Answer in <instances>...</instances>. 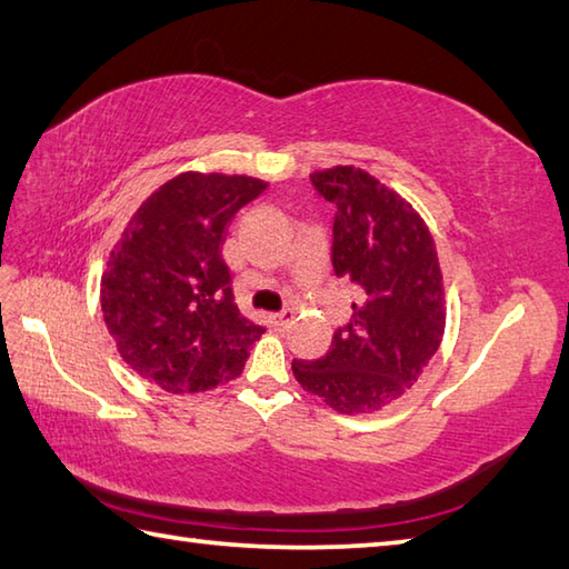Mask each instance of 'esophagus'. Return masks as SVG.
<instances>
[{
	"mask_svg": "<svg viewBox=\"0 0 569 569\" xmlns=\"http://www.w3.org/2000/svg\"><path fill=\"white\" fill-rule=\"evenodd\" d=\"M271 322H273L276 330H288L296 322V310L293 308H286L281 312H276V316L271 318Z\"/></svg>",
	"mask_w": 569,
	"mask_h": 569,
	"instance_id": "obj_1",
	"label": "esophagus"
}]
</instances>
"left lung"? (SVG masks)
I'll return each instance as SVG.
<instances>
[{
  "mask_svg": "<svg viewBox=\"0 0 569 569\" xmlns=\"http://www.w3.org/2000/svg\"><path fill=\"white\" fill-rule=\"evenodd\" d=\"M332 202V266L357 283L352 320L322 359H293L298 383L347 416L373 413L418 381L445 335L435 239L413 204L355 166L310 173Z\"/></svg>",
  "mask_w": 569,
  "mask_h": 569,
  "instance_id": "1",
  "label": "left lung"
}]
</instances>
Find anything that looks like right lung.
<instances>
[{
	"label": "right lung",
	"mask_w": 569,
	"mask_h": 569,
	"mask_svg": "<svg viewBox=\"0 0 569 569\" xmlns=\"http://www.w3.org/2000/svg\"><path fill=\"white\" fill-rule=\"evenodd\" d=\"M266 180L186 171L153 190L110 251L100 300L127 365L168 393H200L244 369L263 328L241 316L222 259L229 220Z\"/></svg>",
	"instance_id": "obj_1"
}]
</instances>
